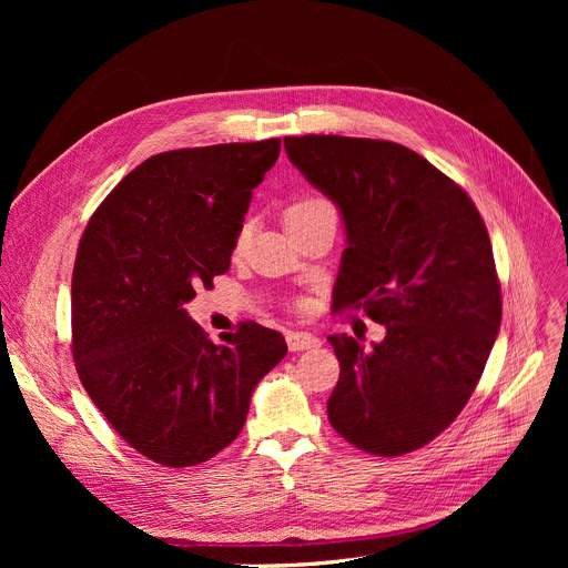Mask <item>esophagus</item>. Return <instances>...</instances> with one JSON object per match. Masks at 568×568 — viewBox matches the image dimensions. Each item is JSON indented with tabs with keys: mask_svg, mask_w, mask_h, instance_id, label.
Listing matches in <instances>:
<instances>
[{
	"mask_svg": "<svg viewBox=\"0 0 568 568\" xmlns=\"http://www.w3.org/2000/svg\"><path fill=\"white\" fill-rule=\"evenodd\" d=\"M287 347L292 352H304V349H313L320 347V338L308 334V332H290L287 334Z\"/></svg>",
	"mask_w": 568,
	"mask_h": 568,
	"instance_id": "34e87169",
	"label": "esophagus"
}]
</instances>
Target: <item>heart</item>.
<instances>
[{
    "mask_svg": "<svg viewBox=\"0 0 568 568\" xmlns=\"http://www.w3.org/2000/svg\"><path fill=\"white\" fill-rule=\"evenodd\" d=\"M322 212H334V206L326 202L324 197H317V195H306V197H300L294 200L283 214V221L287 227L302 223L315 214H322ZM248 236H251V225L244 223L242 227H239L236 236H234V251H242L246 244H248Z\"/></svg>",
    "mask_w": 568,
    "mask_h": 568,
    "instance_id": "b5f03b06",
    "label": "heart"
}]
</instances>
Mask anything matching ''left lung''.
Wrapping results in <instances>:
<instances>
[{
  "mask_svg": "<svg viewBox=\"0 0 568 568\" xmlns=\"http://www.w3.org/2000/svg\"><path fill=\"white\" fill-rule=\"evenodd\" d=\"M308 182L341 209L347 248L334 311L364 308L382 343L329 336L341 377L326 412L373 456L435 439L481 379L501 322L490 236L469 195L412 149L371 138H285Z\"/></svg>",
  "mask_w": 568,
  "mask_h": 568,
  "instance_id": "8db88e82",
  "label": "left lung"
}]
</instances>
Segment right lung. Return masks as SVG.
I'll return each mask as SVG.
<instances>
[{
  "label": "right lung",
  "mask_w": 568,
  "mask_h": 568,
  "mask_svg": "<svg viewBox=\"0 0 568 568\" xmlns=\"http://www.w3.org/2000/svg\"><path fill=\"white\" fill-rule=\"evenodd\" d=\"M281 138L174 149L140 163L89 219L73 266V359L89 398L163 467L206 463L246 424L287 354L257 322L209 341L184 304L230 268L253 189Z\"/></svg>",
  "instance_id": "add662e5"
}]
</instances>
